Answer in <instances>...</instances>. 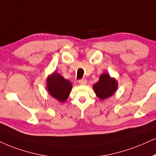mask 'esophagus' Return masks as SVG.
Returning <instances> with one entry per match:
<instances>
[{"instance_id":"esophagus-1","label":"esophagus","mask_w":156,"mask_h":156,"mask_svg":"<svg viewBox=\"0 0 156 156\" xmlns=\"http://www.w3.org/2000/svg\"><path fill=\"white\" fill-rule=\"evenodd\" d=\"M78 83H79V84H80V85H86V83H87V80H86V79H81L78 81Z\"/></svg>"}]
</instances>
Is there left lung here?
I'll return each instance as SVG.
<instances>
[{
	"label": "left lung",
	"instance_id": "obj_1",
	"mask_svg": "<svg viewBox=\"0 0 156 156\" xmlns=\"http://www.w3.org/2000/svg\"><path fill=\"white\" fill-rule=\"evenodd\" d=\"M118 83L115 78H111L109 73H104L101 75L98 81L93 86L96 96L104 100L110 97L117 89Z\"/></svg>",
	"mask_w": 156,
	"mask_h": 156
}]
</instances>
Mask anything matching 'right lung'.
<instances>
[{"mask_svg":"<svg viewBox=\"0 0 156 156\" xmlns=\"http://www.w3.org/2000/svg\"><path fill=\"white\" fill-rule=\"evenodd\" d=\"M72 83L61 75L54 72L47 79V88L49 94L60 102H65L68 98Z\"/></svg>","mask_w":156,"mask_h":156,"instance_id":"add662e5","label":"right lung"}]
</instances>
